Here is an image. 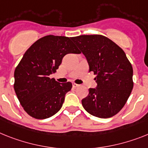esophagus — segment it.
I'll use <instances>...</instances> for the list:
<instances>
[{
    "label": "esophagus",
    "instance_id": "esophagus-1",
    "mask_svg": "<svg viewBox=\"0 0 148 148\" xmlns=\"http://www.w3.org/2000/svg\"><path fill=\"white\" fill-rule=\"evenodd\" d=\"M72 86H73V87L74 88H77V87H79V86H80V85H79V84H75V83H74V84H72Z\"/></svg>",
    "mask_w": 148,
    "mask_h": 148
}]
</instances>
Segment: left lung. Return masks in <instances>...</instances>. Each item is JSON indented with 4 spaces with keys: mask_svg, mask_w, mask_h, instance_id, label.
Masks as SVG:
<instances>
[{
    "mask_svg": "<svg viewBox=\"0 0 148 148\" xmlns=\"http://www.w3.org/2000/svg\"><path fill=\"white\" fill-rule=\"evenodd\" d=\"M72 40L86 56L97 86L89 88L82 100L86 111L99 118H109L123 108L133 88V69L126 54L111 40L100 34L80 35Z\"/></svg>",
    "mask_w": 148,
    "mask_h": 148,
    "instance_id": "left-lung-1",
    "label": "left lung"
}]
</instances>
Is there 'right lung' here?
Wrapping results in <instances>:
<instances>
[{
  "label": "right lung",
  "mask_w": 148,
  "mask_h": 148,
  "mask_svg": "<svg viewBox=\"0 0 148 148\" xmlns=\"http://www.w3.org/2000/svg\"><path fill=\"white\" fill-rule=\"evenodd\" d=\"M71 38L47 35L34 42L15 69L14 90L25 112L38 120L49 118L61 109L71 82L59 84L49 75L56 72L63 57L80 53Z\"/></svg>",
  "instance_id": "right-lung-1"
}]
</instances>
